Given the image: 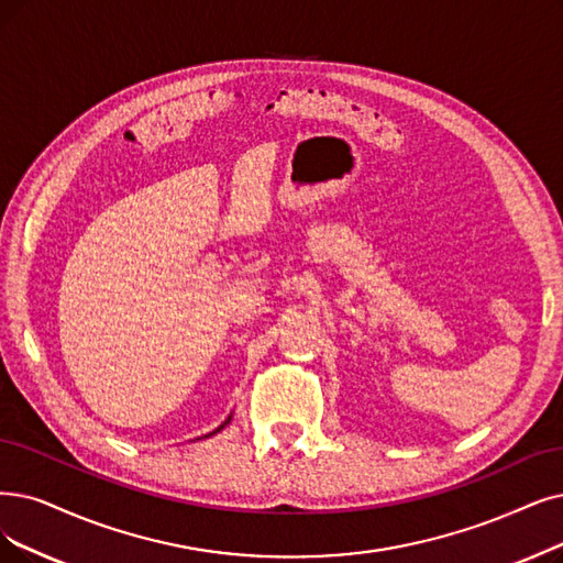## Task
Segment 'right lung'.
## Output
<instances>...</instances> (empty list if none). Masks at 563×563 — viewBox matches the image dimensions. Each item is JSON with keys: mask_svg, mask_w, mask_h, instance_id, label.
I'll use <instances>...</instances> for the list:
<instances>
[{"mask_svg": "<svg viewBox=\"0 0 563 563\" xmlns=\"http://www.w3.org/2000/svg\"><path fill=\"white\" fill-rule=\"evenodd\" d=\"M231 418H233V413H231V416H229V418H227V422H223V424H219V427H217V430H214V432H210V434H206V437H212V434H217V432H221V430H223V427H227V424H229V422H231Z\"/></svg>", "mask_w": 563, "mask_h": 563, "instance_id": "1", "label": "right lung"}]
</instances>
